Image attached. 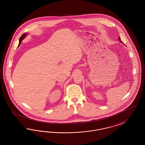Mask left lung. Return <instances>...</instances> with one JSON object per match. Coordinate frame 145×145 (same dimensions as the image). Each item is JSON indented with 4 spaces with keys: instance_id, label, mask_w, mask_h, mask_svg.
<instances>
[{
    "instance_id": "1",
    "label": "left lung",
    "mask_w": 145,
    "mask_h": 145,
    "mask_svg": "<svg viewBox=\"0 0 145 145\" xmlns=\"http://www.w3.org/2000/svg\"><path fill=\"white\" fill-rule=\"evenodd\" d=\"M118 40H119V41L120 42H121V43H123V42L122 41V40H121V39H120V37H119V38H118Z\"/></svg>"
}]
</instances>
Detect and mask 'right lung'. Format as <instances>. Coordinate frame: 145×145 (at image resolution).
Wrapping results in <instances>:
<instances>
[{
    "instance_id": "1",
    "label": "right lung",
    "mask_w": 145,
    "mask_h": 145,
    "mask_svg": "<svg viewBox=\"0 0 145 145\" xmlns=\"http://www.w3.org/2000/svg\"><path fill=\"white\" fill-rule=\"evenodd\" d=\"M26 35H27V34L25 33L23 34V35L20 37V42H19V44H18V47H19V46H20V45L21 44V42H22V40L23 39L26 37Z\"/></svg>"
}]
</instances>
